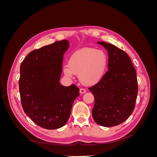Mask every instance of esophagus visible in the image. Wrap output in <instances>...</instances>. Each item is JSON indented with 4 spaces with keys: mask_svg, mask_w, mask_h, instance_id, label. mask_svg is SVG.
Wrapping results in <instances>:
<instances>
[{
    "mask_svg": "<svg viewBox=\"0 0 157 157\" xmlns=\"http://www.w3.org/2000/svg\"><path fill=\"white\" fill-rule=\"evenodd\" d=\"M86 92V90H85V89H84V88H80V93L81 94H84Z\"/></svg>",
    "mask_w": 157,
    "mask_h": 157,
    "instance_id": "1",
    "label": "esophagus"
}]
</instances>
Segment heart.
<instances>
[{
    "label": "heart",
    "instance_id": "heart-1",
    "mask_svg": "<svg viewBox=\"0 0 157 157\" xmlns=\"http://www.w3.org/2000/svg\"><path fill=\"white\" fill-rule=\"evenodd\" d=\"M108 57L105 52L87 48L75 52L71 56L68 65H65L64 75L72 78L78 75L80 81L84 84H94L100 80L105 73Z\"/></svg>",
    "mask_w": 157,
    "mask_h": 157
}]
</instances>
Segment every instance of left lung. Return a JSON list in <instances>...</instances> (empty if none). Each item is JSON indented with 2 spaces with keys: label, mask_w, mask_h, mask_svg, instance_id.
<instances>
[{
  "label": "left lung",
  "mask_w": 157,
  "mask_h": 157,
  "mask_svg": "<svg viewBox=\"0 0 157 157\" xmlns=\"http://www.w3.org/2000/svg\"><path fill=\"white\" fill-rule=\"evenodd\" d=\"M108 52V71L89 90L94 96L92 117L104 127L119 125L134 111L138 86L136 71L130 57L118 47L98 42Z\"/></svg>",
  "instance_id": "left-lung-1"
}]
</instances>
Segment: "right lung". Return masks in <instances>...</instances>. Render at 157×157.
I'll list each match as a JSON object with an SVG mask.
<instances>
[{"label":"right lung","mask_w":157,"mask_h":157,"mask_svg":"<svg viewBox=\"0 0 157 157\" xmlns=\"http://www.w3.org/2000/svg\"><path fill=\"white\" fill-rule=\"evenodd\" d=\"M69 42L63 40L27 54L20 65L19 80L21 105L35 124L48 130L65 125L79 88L59 82L63 55Z\"/></svg>","instance_id":"obj_1"}]
</instances>
